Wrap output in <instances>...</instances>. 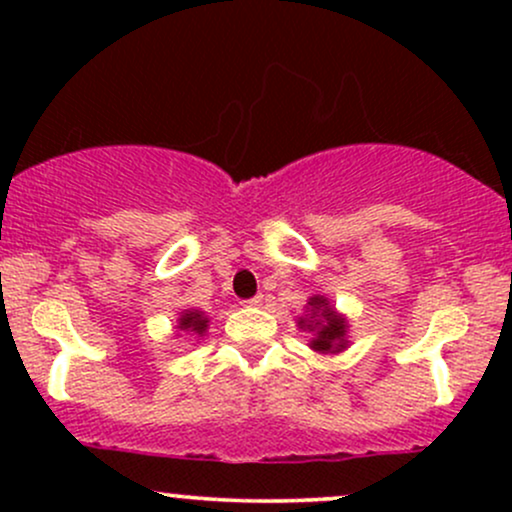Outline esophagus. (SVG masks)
I'll use <instances>...</instances> for the list:
<instances>
[{
    "label": "esophagus",
    "instance_id": "obj_1",
    "mask_svg": "<svg viewBox=\"0 0 512 512\" xmlns=\"http://www.w3.org/2000/svg\"><path fill=\"white\" fill-rule=\"evenodd\" d=\"M243 305H248V308H260L262 296H252V298H248V301H243Z\"/></svg>",
    "mask_w": 512,
    "mask_h": 512
}]
</instances>
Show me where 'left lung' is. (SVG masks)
I'll return each mask as SVG.
<instances>
[{"label": "left lung", "instance_id": "left-lung-1", "mask_svg": "<svg viewBox=\"0 0 512 512\" xmlns=\"http://www.w3.org/2000/svg\"><path fill=\"white\" fill-rule=\"evenodd\" d=\"M310 308H313V317H322V321L326 322L325 326L321 322H313L317 327V337L313 339V349L315 351H339L344 349V332H346V320L344 317H339L334 310L330 308V303L325 301V298H310ZM301 327H308V330H315L310 325H305L301 320Z\"/></svg>", "mask_w": 512, "mask_h": 512}]
</instances>
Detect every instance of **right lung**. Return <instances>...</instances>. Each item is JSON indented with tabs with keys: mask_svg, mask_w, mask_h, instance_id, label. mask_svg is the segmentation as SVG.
<instances>
[{
	"mask_svg": "<svg viewBox=\"0 0 512 512\" xmlns=\"http://www.w3.org/2000/svg\"><path fill=\"white\" fill-rule=\"evenodd\" d=\"M207 317H204L202 313H185L180 317V330H187V332H197L202 334L204 330H207Z\"/></svg>",
	"mask_w": 512,
	"mask_h": 512,
	"instance_id": "right-lung-1",
	"label": "right lung"
}]
</instances>
